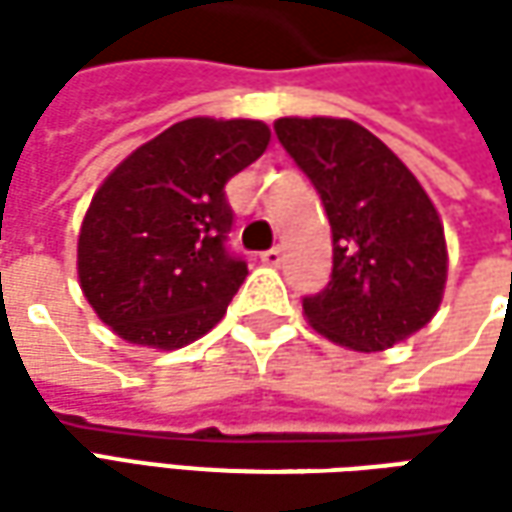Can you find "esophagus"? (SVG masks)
<instances>
[{"label": "esophagus", "instance_id": "1", "mask_svg": "<svg viewBox=\"0 0 512 512\" xmlns=\"http://www.w3.org/2000/svg\"><path fill=\"white\" fill-rule=\"evenodd\" d=\"M259 259H262L265 265H279V262H282V247H270L265 253H259Z\"/></svg>", "mask_w": 512, "mask_h": 512}]
</instances>
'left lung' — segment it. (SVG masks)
Returning <instances> with one entry per match:
<instances>
[{
  "label": "left lung",
  "mask_w": 512,
  "mask_h": 512,
  "mask_svg": "<svg viewBox=\"0 0 512 512\" xmlns=\"http://www.w3.org/2000/svg\"><path fill=\"white\" fill-rule=\"evenodd\" d=\"M273 128L316 187L333 233L330 282L302 299L307 322L362 353L422 330L442 302L447 247L416 176L350 119H279Z\"/></svg>",
  "instance_id": "obj_1"
}]
</instances>
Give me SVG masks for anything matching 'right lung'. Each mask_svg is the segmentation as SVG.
Segmentation results:
<instances>
[{"label": "right lung", "mask_w": 512, "mask_h": 512, "mask_svg": "<svg viewBox=\"0 0 512 512\" xmlns=\"http://www.w3.org/2000/svg\"><path fill=\"white\" fill-rule=\"evenodd\" d=\"M267 142L256 119H185L133 150L96 190L79 233V282L113 333L176 350L225 316L247 276L227 247L225 185Z\"/></svg>", "instance_id": "add662e5"}]
</instances>
